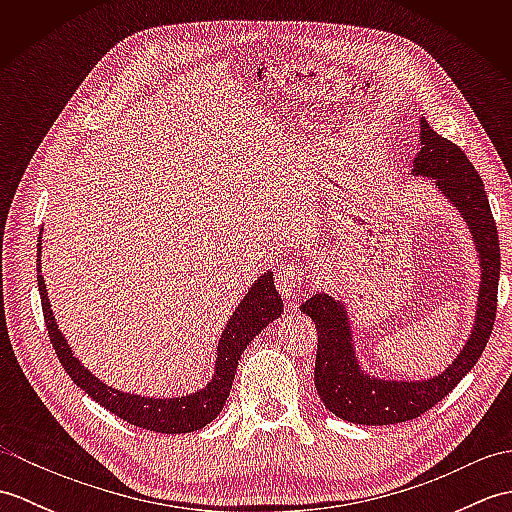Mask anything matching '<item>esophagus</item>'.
I'll return each instance as SVG.
<instances>
[{"label": "esophagus", "instance_id": "1", "mask_svg": "<svg viewBox=\"0 0 512 512\" xmlns=\"http://www.w3.org/2000/svg\"><path fill=\"white\" fill-rule=\"evenodd\" d=\"M275 281H277V290L279 295L284 299H292L295 297V292L306 286L310 281V275L308 270L303 268L299 262H295V259H290V262H284L275 273Z\"/></svg>", "mask_w": 512, "mask_h": 512}]
</instances>
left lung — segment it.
Returning a JSON list of instances; mask_svg holds the SVG:
<instances>
[{
  "label": "left lung",
  "instance_id": "1",
  "mask_svg": "<svg viewBox=\"0 0 512 512\" xmlns=\"http://www.w3.org/2000/svg\"><path fill=\"white\" fill-rule=\"evenodd\" d=\"M413 176L431 178L440 195L469 226L480 262L475 321L469 341L453 363L433 378L396 380L367 374L358 361L350 314L345 303L328 292L301 303V312L317 325L319 350L314 385L323 405L336 418L356 424H396L422 416L471 372L493 332L499 284V237L480 173L464 151L433 132L420 118V151L413 158Z\"/></svg>",
  "mask_w": 512,
  "mask_h": 512
}]
</instances>
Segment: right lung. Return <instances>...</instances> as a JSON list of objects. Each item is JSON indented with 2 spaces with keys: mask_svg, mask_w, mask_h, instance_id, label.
I'll use <instances>...</instances> for the list:
<instances>
[{
  "mask_svg": "<svg viewBox=\"0 0 512 512\" xmlns=\"http://www.w3.org/2000/svg\"><path fill=\"white\" fill-rule=\"evenodd\" d=\"M37 284L41 295L43 319H46L48 325L52 347L54 352H57L65 372H68V376L76 383V387H81L85 394L99 402L107 411H112L114 416L134 424V427L156 433H191L206 427V424L220 416L222 407L226 405V398L231 394L233 378L242 352L268 323L279 319L281 312H284V301H281L279 292L275 290L273 273L268 270L262 277H257L255 284L248 288L246 297L239 301L233 317L226 321V328L220 336V341H217L215 367L209 383L187 396L149 398L105 385L103 380L96 378L90 369L74 356L72 347L59 330L50 308L46 281H43L41 275V237L37 246Z\"/></svg>",
  "mask_w": 512,
  "mask_h": 512,
  "instance_id": "obj_1",
  "label": "right lung"
}]
</instances>
